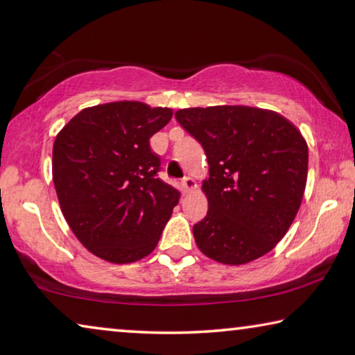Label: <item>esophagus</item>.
Listing matches in <instances>:
<instances>
[{
  "label": "esophagus",
  "mask_w": 355,
  "mask_h": 355,
  "mask_svg": "<svg viewBox=\"0 0 355 355\" xmlns=\"http://www.w3.org/2000/svg\"><path fill=\"white\" fill-rule=\"evenodd\" d=\"M182 188L184 193H191L196 188V182L191 177H184L183 182H182Z\"/></svg>",
  "instance_id": "esophagus-1"
}]
</instances>
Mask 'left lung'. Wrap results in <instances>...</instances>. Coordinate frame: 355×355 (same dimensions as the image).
<instances>
[{
  "mask_svg": "<svg viewBox=\"0 0 355 355\" xmlns=\"http://www.w3.org/2000/svg\"><path fill=\"white\" fill-rule=\"evenodd\" d=\"M175 118L199 140L210 167L202 182L207 216L193 227L199 250L226 266L267 254L300 208L306 140L288 118L257 107H193Z\"/></svg>",
  "mask_w": 355,
  "mask_h": 355,
  "instance_id": "obj_1",
  "label": "left lung"
}]
</instances>
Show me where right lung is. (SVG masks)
<instances>
[{
    "mask_svg": "<svg viewBox=\"0 0 355 355\" xmlns=\"http://www.w3.org/2000/svg\"><path fill=\"white\" fill-rule=\"evenodd\" d=\"M173 115L139 101L87 107L53 144V184L78 241L112 263H131L156 248L180 193L156 177L150 137Z\"/></svg>",
    "mask_w": 355,
    "mask_h": 355,
    "instance_id": "obj_1",
    "label": "right lung"
}]
</instances>
